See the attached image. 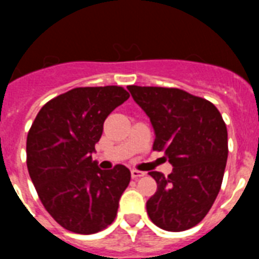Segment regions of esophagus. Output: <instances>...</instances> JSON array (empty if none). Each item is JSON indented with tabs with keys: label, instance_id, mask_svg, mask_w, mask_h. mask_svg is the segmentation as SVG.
Wrapping results in <instances>:
<instances>
[{
	"label": "esophagus",
	"instance_id": "obj_1",
	"mask_svg": "<svg viewBox=\"0 0 259 259\" xmlns=\"http://www.w3.org/2000/svg\"><path fill=\"white\" fill-rule=\"evenodd\" d=\"M142 176H145V172L137 169H132V177H133V179H140V177Z\"/></svg>",
	"mask_w": 259,
	"mask_h": 259
}]
</instances>
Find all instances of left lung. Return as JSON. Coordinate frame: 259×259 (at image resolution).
<instances>
[{
    "label": "left lung",
    "instance_id": "left-lung-1",
    "mask_svg": "<svg viewBox=\"0 0 259 259\" xmlns=\"http://www.w3.org/2000/svg\"><path fill=\"white\" fill-rule=\"evenodd\" d=\"M150 118L153 150L164 152L170 175H149L157 191L146 201L150 221L166 231H184L200 223L221 191L229 145L219 110L207 99L180 89L129 86Z\"/></svg>",
    "mask_w": 259,
    "mask_h": 259
}]
</instances>
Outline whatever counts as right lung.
Wrapping results in <instances>:
<instances>
[{
  "label": "right lung",
  "instance_id": "right-lung-1",
  "mask_svg": "<svg viewBox=\"0 0 259 259\" xmlns=\"http://www.w3.org/2000/svg\"><path fill=\"white\" fill-rule=\"evenodd\" d=\"M129 97L118 86L72 89L47 102L30 126L28 172L42 205L68 231L95 234L117 217L130 170L99 169L91 154L107 115Z\"/></svg>",
  "mask_w": 259,
  "mask_h": 259
}]
</instances>
